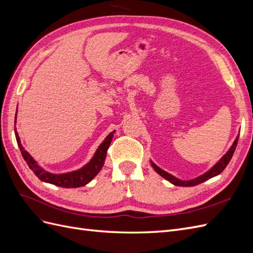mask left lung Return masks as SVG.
I'll list each match as a JSON object with an SVG mask.
<instances>
[{"mask_svg": "<svg viewBox=\"0 0 253 253\" xmlns=\"http://www.w3.org/2000/svg\"><path fill=\"white\" fill-rule=\"evenodd\" d=\"M237 140H239V136L236 137L233 144L231 145V148L229 149V151L226 153V154L223 157L219 159V162L215 166H214L213 168H211V169L208 172H206L205 174L198 176V177H196L194 179H191V180H180L178 178L174 177L173 175L167 173L166 171L160 169V168H158L154 163L151 162V165L153 167V169H154L160 176H163L164 178H166L167 180H169L171 183H173V185H175V186H180V187L196 186V185H200V183H202V182H204L206 180H208V179L214 177V176L220 174L221 172L225 170V168L228 166L229 163H230V160H231V158L233 156V153L235 151L236 144H237Z\"/></svg>", "mask_w": 253, "mask_h": 253, "instance_id": "1", "label": "left lung"}]
</instances>
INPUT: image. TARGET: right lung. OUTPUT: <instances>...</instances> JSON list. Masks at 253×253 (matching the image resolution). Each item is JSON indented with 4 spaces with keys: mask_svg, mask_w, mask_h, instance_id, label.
Instances as JSON below:
<instances>
[{
    "mask_svg": "<svg viewBox=\"0 0 253 253\" xmlns=\"http://www.w3.org/2000/svg\"><path fill=\"white\" fill-rule=\"evenodd\" d=\"M114 133L115 131H113L112 133H110L108 136H106L104 141L99 145V148L97 149L94 157L90 159V162L87 165L81 168V169L74 172L64 173V174H52L43 170L40 166H38L36 160L29 155V153H27L24 150V148H23L21 144L20 137L16 131V128H14V134H16L17 142L20 148V151L22 153V156L24 158L28 167L30 168V170H33V172L40 180L49 182L51 185L62 187V188H79L82 186H85L86 183H88L99 172H100L101 168L103 167L106 152H108V149L111 144Z\"/></svg>",
    "mask_w": 253,
    "mask_h": 253,
    "instance_id": "1",
    "label": "right lung"
}]
</instances>
